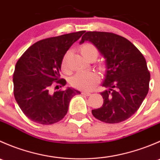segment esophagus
Instances as JSON below:
<instances>
[{
	"label": "esophagus",
	"mask_w": 160,
	"mask_h": 160,
	"mask_svg": "<svg viewBox=\"0 0 160 160\" xmlns=\"http://www.w3.org/2000/svg\"><path fill=\"white\" fill-rule=\"evenodd\" d=\"M82 94L83 95H85V96H90L91 93H89V92H86V91H83L82 92Z\"/></svg>",
	"instance_id": "esophagus-1"
}]
</instances>
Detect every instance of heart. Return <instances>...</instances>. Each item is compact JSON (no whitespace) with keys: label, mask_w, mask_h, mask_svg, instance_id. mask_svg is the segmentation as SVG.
Masks as SVG:
<instances>
[{"label":"heart","mask_w":160,"mask_h":160,"mask_svg":"<svg viewBox=\"0 0 160 160\" xmlns=\"http://www.w3.org/2000/svg\"><path fill=\"white\" fill-rule=\"evenodd\" d=\"M82 56L89 61H94L99 56V50L94 45L91 43H84L80 48ZM70 52H67L62 58L61 62V68L64 72H67L69 71L68 67V58ZM101 70H104L102 65H99ZM99 81V77L96 72H78L72 76L70 79V83L73 88L81 90H90L93 89Z\"/></svg>","instance_id":"obj_1"}]
</instances>
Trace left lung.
<instances>
[{"instance_id": "1", "label": "left lung", "mask_w": 160, "mask_h": 160, "mask_svg": "<svg viewBox=\"0 0 160 160\" xmlns=\"http://www.w3.org/2000/svg\"><path fill=\"white\" fill-rule=\"evenodd\" d=\"M93 43L106 59L107 71L101 93L104 104L92 110L98 120L119 123L139 108L149 91L150 72L143 55L127 38L112 32H87L80 43Z\"/></svg>"}]
</instances>
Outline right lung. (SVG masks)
<instances>
[{"instance_id":"obj_1","label":"right lung","mask_w":160,"mask_h":160,"mask_svg":"<svg viewBox=\"0 0 160 160\" xmlns=\"http://www.w3.org/2000/svg\"><path fill=\"white\" fill-rule=\"evenodd\" d=\"M83 33L80 31L40 40L18 60L13 75L14 98L32 122L41 125L59 122L68 111L71 98L80 93L71 88L52 93L50 88L66 85V80L59 78L62 58Z\"/></svg>"}]
</instances>
